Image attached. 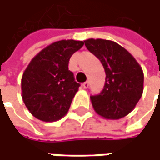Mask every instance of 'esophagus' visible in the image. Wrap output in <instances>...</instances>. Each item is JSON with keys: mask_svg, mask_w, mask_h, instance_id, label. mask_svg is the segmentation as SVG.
<instances>
[{"mask_svg": "<svg viewBox=\"0 0 160 160\" xmlns=\"http://www.w3.org/2000/svg\"><path fill=\"white\" fill-rule=\"evenodd\" d=\"M88 86H89V82H83V83H82V88L87 89V88H88Z\"/></svg>", "mask_w": 160, "mask_h": 160, "instance_id": "1", "label": "esophagus"}]
</instances>
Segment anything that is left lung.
<instances>
[{
    "instance_id": "1",
    "label": "left lung",
    "mask_w": 160,
    "mask_h": 160,
    "mask_svg": "<svg viewBox=\"0 0 160 160\" xmlns=\"http://www.w3.org/2000/svg\"><path fill=\"white\" fill-rule=\"evenodd\" d=\"M90 52L101 62L106 82L98 96L91 97L95 112L109 120H118L136 107L143 92V71L136 59L114 41L84 40Z\"/></svg>"
}]
</instances>
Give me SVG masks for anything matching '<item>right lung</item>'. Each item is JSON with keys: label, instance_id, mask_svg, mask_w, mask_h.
I'll use <instances>...</instances> for the list:
<instances>
[{"label": "right lung", "instance_id": "obj_1", "mask_svg": "<svg viewBox=\"0 0 160 160\" xmlns=\"http://www.w3.org/2000/svg\"><path fill=\"white\" fill-rule=\"evenodd\" d=\"M83 44L73 39L56 41L31 60L21 78V97L32 116L55 122L67 113L79 87L68 62Z\"/></svg>", "mask_w": 160, "mask_h": 160}]
</instances>
